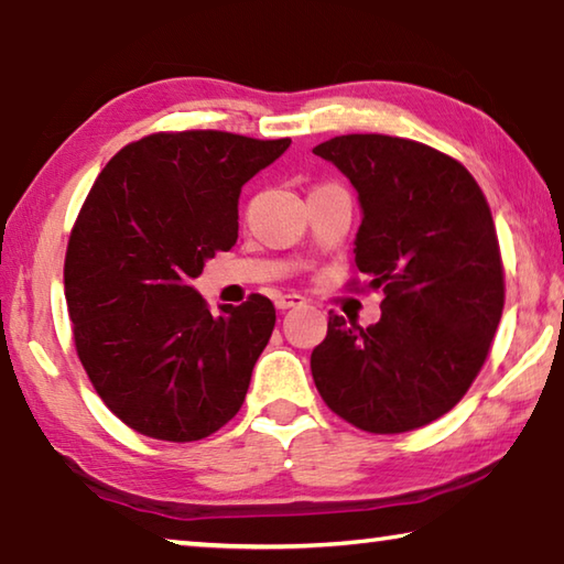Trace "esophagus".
I'll return each instance as SVG.
<instances>
[{"label": "esophagus", "instance_id": "1", "mask_svg": "<svg viewBox=\"0 0 564 564\" xmlns=\"http://www.w3.org/2000/svg\"><path fill=\"white\" fill-rule=\"evenodd\" d=\"M305 299L299 293H283L275 299V308L279 311H289V308H299V305H303Z\"/></svg>", "mask_w": 564, "mask_h": 564}]
</instances>
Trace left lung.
<instances>
[{"label": "left lung", "mask_w": 564, "mask_h": 564, "mask_svg": "<svg viewBox=\"0 0 564 564\" xmlns=\"http://www.w3.org/2000/svg\"><path fill=\"white\" fill-rule=\"evenodd\" d=\"M313 154L358 191L352 253L368 289L386 293L368 328L330 311L313 380L360 431H415L460 403L498 330L505 275L490 206L460 161L417 141L348 133Z\"/></svg>", "instance_id": "1"}]
</instances>
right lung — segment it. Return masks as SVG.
<instances>
[{"instance_id": "add662e5", "label": "right lung", "mask_w": 564, "mask_h": 564, "mask_svg": "<svg viewBox=\"0 0 564 564\" xmlns=\"http://www.w3.org/2000/svg\"><path fill=\"white\" fill-rule=\"evenodd\" d=\"M289 147L161 131L94 181L66 246V308L91 386L137 433L202 441L241 410L275 308L251 293L214 316L191 281L236 243L241 186Z\"/></svg>"}]
</instances>
